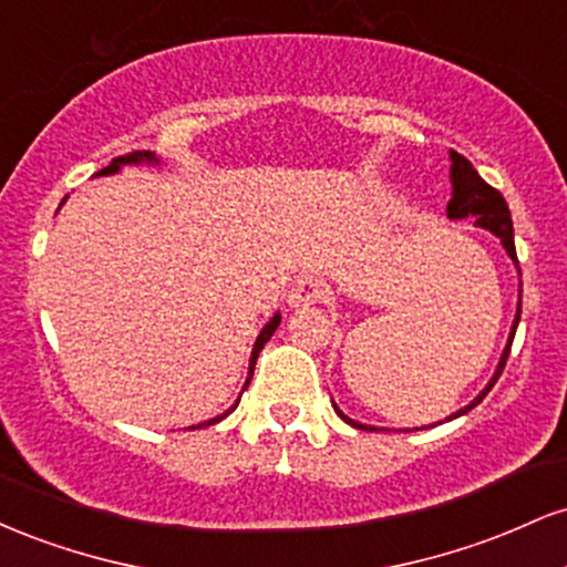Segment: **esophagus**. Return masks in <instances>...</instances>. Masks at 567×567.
Listing matches in <instances>:
<instances>
[{
  "label": "esophagus",
  "mask_w": 567,
  "mask_h": 567,
  "mask_svg": "<svg viewBox=\"0 0 567 567\" xmlns=\"http://www.w3.org/2000/svg\"><path fill=\"white\" fill-rule=\"evenodd\" d=\"M322 298H324V288H322L320 279H315V277H301L288 290V306H290V309H306V306L320 303Z\"/></svg>",
  "instance_id": "obj_1"
}]
</instances>
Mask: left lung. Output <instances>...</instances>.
Segmentation results:
<instances>
[{
    "label": "left lung",
    "instance_id": "left-lung-1",
    "mask_svg": "<svg viewBox=\"0 0 567 567\" xmlns=\"http://www.w3.org/2000/svg\"><path fill=\"white\" fill-rule=\"evenodd\" d=\"M451 184H453V197L447 202V218L458 220V218H474V224L483 226V229L493 231L496 237L501 239V245H504V250L509 252V258L514 264H517V250H514V229H512V213H509V205H506V199L501 197L498 188H493L491 184H485L483 178H480V173L474 171L472 162L466 157H461L458 152H451ZM519 288H523V282H519ZM519 315H523V290H519V301H517V315H514V322H512V333H509V341H506V349L504 354H501L498 360V368L496 373H493V379L487 381V386L480 392L474 400L470 402L466 408H461L458 413L447 415L445 421H453L458 419V415L470 413L474 405H480V402L485 400V394L491 392L493 383L498 381V375L504 373V365H506V357H509V349H512V341H514V333H517V324H519ZM336 408V405H333ZM336 413L341 415L347 424H351L354 429H368V432H375V426H368V424H360V421H351L349 415H343L341 410L336 408Z\"/></svg>",
    "mask_w": 567,
    "mask_h": 567
}]
</instances>
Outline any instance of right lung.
Here are the masks:
<instances>
[{
  "instance_id": "right-lung-1",
  "label": "right lung",
  "mask_w": 567,
  "mask_h": 567,
  "mask_svg": "<svg viewBox=\"0 0 567 567\" xmlns=\"http://www.w3.org/2000/svg\"><path fill=\"white\" fill-rule=\"evenodd\" d=\"M141 162H148V165H152V162H157V157H154L152 152H133V154H125V157H116V159H112V165H109V167H103V171L97 173V175H114V173H120V167H125V165H141ZM279 320H282V317H279V315L271 317V320L264 324V330H261V333H258L256 343H252V354H250V370H247V381H245L243 392H245V389H247V383H250V379H252V370H256V360H258V354H261L264 343L269 341L271 336H275V330H277ZM237 405H239V400L234 402V405H231L229 410H226L224 415H216V419H210V421H207V424H199V426H213V424H218V421H224L226 415H229L231 410L237 408ZM199 426H197V429H199ZM192 429H194V426H192Z\"/></svg>"
}]
</instances>
